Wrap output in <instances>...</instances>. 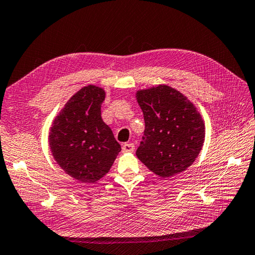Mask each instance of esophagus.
Returning a JSON list of instances; mask_svg holds the SVG:
<instances>
[{
	"instance_id": "34e87169",
	"label": "esophagus",
	"mask_w": 255,
	"mask_h": 255,
	"mask_svg": "<svg viewBox=\"0 0 255 255\" xmlns=\"http://www.w3.org/2000/svg\"><path fill=\"white\" fill-rule=\"evenodd\" d=\"M135 150V145H134V143H124L122 145V151L126 153V152H133Z\"/></svg>"
}]
</instances>
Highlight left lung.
I'll list each match as a JSON object with an SVG mask.
<instances>
[{
  "mask_svg": "<svg viewBox=\"0 0 255 255\" xmlns=\"http://www.w3.org/2000/svg\"><path fill=\"white\" fill-rule=\"evenodd\" d=\"M136 99L145 122L136 156L162 177L186 170L204 142V123L196 108L167 85L138 91Z\"/></svg>",
  "mask_w": 255,
  "mask_h": 255,
  "instance_id": "8db88e82",
  "label": "left lung"
}]
</instances>
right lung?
<instances>
[{"mask_svg":"<svg viewBox=\"0 0 255 255\" xmlns=\"http://www.w3.org/2000/svg\"><path fill=\"white\" fill-rule=\"evenodd\" d=\"M104 90L81 89L54 120L50 146L62 169L80 182H97L111 169L121 145L101 117Z\"/></svg>","mask_w":255,"mask_h":255,"instance_id":"right-lung-1","label":"right lung"}]
</instances>
